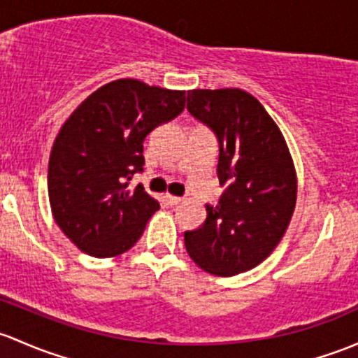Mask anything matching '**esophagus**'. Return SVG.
Returning a JSON list of instances; mask_svg holds the SVG:
<instances>
[{"label":"esophagus","instance_id":"1","mask_svg":"<svg viewBox=\"0 0 358 358\" xmlns=\"http://www.w3.org/2000/svg\"><path fill=\"white\" fill-rule=\"evenodd\" d=\"M164 199H166V202L169 206H178V204H182V201H183L182 197H175V195H164Z\"/></svg>","mask_w":358,"mask_h":358}]
</instances>
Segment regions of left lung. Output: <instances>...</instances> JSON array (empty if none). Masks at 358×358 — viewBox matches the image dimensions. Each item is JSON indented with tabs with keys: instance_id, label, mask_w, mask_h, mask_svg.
<instances>
[{
	"instance_id": "obj_1",
	"label": "left lung",
	"mask_w": 358,
	"mask_h": 358,
	"mask_svg": "<svg viewBox=\"0 0 358 358\" xmlns=\"http://www.w3.org/2000/svg\"><path fill=\"white\" fill-rule=\"evenodd\" d=\"M187 110L216 135L223 194L206 204L202 227L185 231V247L204 271L233 276L261 264L283 238L295 209V168L276 123L245 90H189Z\"/></svg>"
}]
</instances>
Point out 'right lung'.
<instances>
[{"instance_id":"add662e5","label":"right lung","mask_w":358,"mask_h":358,"mask_svg":"<svg viewBox=\"0 0 358 358\" xmlns=\"http://www.w3.org/2000/svg\"><path fill=\"white\" fill-rule=\"evenodd\" d=\"M183 108V90L122 78L71 113L52 145L48 194L55 221L82 252L113 257L141 238L159 204L131 178L144 171L145 137Z\"/></svg>"}]
</instances>
